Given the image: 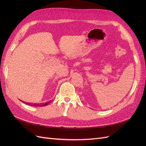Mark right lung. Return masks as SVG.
<instances>
[{
    "label": "right lung",
    "mask_w": 146,
    "mask_h": 146,
    "mask_svg": "<svg viewBox=\"0 0 146 146\" xmlns=\"http://www.w3.org/2000/svg\"><path fill=\"white\" fill-rule=\"evenodd\" d=\"M27 104H28V103H27ZM48 105V104L47 103H46V104H33V106H36V107H39V106H41V107H42V106H46V105ZM32 105H30V106Z\"/></svg>",
    "instance_id": "right-lung-1"
}]
</instances>
